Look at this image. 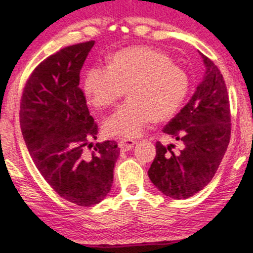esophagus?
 I'll use <instances>...</instances> for the list:
<instances>
[{"label": "esophagus", "instance_id": "esophagus-1", "mask_svg": "<svg viewBox=\"0 0 253 253\" xmlns=\"http://www.w3.org/2000/svg\"><path fill=\"white\" fill-rule=\"evenodd\" d=\"M135 143L136 141L132 140V139H120V141H119V147L123 151H128L134 146Z\"/></svg>", "mask_w": 253, "mask_h": 253}]
</instances>
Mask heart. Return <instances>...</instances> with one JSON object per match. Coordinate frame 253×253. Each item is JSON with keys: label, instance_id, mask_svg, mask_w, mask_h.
<instances>
[{"label": "heart", "instance_id": "heart-1", "mask_svg": "<svg viewBox=\"0 0 253 253\" xmlns=\"http://www.w3.org/2000/svg\"><path fill=\"white\" fill-rule=\"evenodd\" d=\"M83 86L96 108L113 106L126 89L128 100L106 119L104 130L135 138L152 120L165 121L178 110L188 91V77L162 52L134 46L113 54L108 66H90Z\"/></svg>", "mask_w": 253, "mask_h": 253}]
</instances>
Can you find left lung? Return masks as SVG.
Returning a JSON list of instances; mask_svg holds the SVG:
<instances>
[{"mask_svg": "<svg viewBox=\"0 0 253 253\" xmlns=\"http://www.w3.org/2000/svg\"><path fill=\"white\" fill-rule=\"evenodd\" d=\"M201 54L205 77L190 101L163 128L179 141L156 143V158L147 171L151 182L171 199L195 195L211 181L231 138V112L225 81L217 66Z\"/></svg>", "mask_w": 253, "mask_h": 253, "instance_id": "obj_1", "label": "left lung"}]
</instances>
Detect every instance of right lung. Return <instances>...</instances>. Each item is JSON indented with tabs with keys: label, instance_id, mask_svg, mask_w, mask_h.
Listing matches in <instances>:
<instances>
[{
	"label": "right lung",
	"instance_id": "obj_1",
	"mask_svg": "<svg viewBox=\"0 0 253 253\" xmlns=\"http://www.w3.org/2000/svg\"><path fill=\"white\" fill-rule=\"evenodd\" d=\"M95 42L68 46L46 58L26 82L20 126L26 146L58 195L90 207L108 195L120 149L114 140L92 144L97 125L80 88V72ZM86 147H93L84 154Z\"/></svg>",
	"mask_w": 253,
	"mask_h": 253
}]
</instances>
